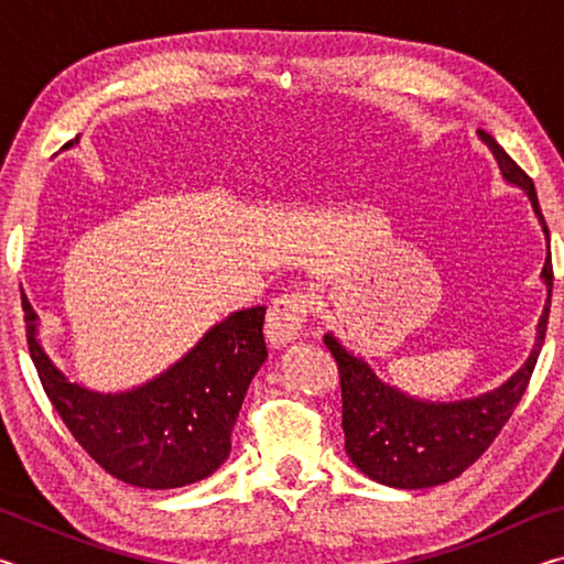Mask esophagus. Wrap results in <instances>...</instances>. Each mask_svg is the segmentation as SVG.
Masks as SVG:
<instances>
[{
  "instance_id": "1",
  "label": "esophagus",
  "mask_w": 564,
  "mask_h": 564,
  "mask_svg": "<svg viewBox=\"0 0 564 564\" xmlns=\"http://www.w3.org/2000/svg\"><path fill=\"white\" fill-rule=\"evenodd\" d=\"M313 301L308 293L289 291L279 295L265 316V336L273 346H285V343L299 336L303 323L308 321Z\"/></svg>"
}]
</instances>
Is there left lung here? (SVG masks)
<instances>
[{"label": "left lung", "instance_id": "8db88e82", "mask_svg": "<svg viewBox=\"0 0 564 564\" xmlns=\"http://www.w3.org/2000/svg\"><path fill=\"white\" fill-rule=\"evenodd\" d=\"M480 137L492 149L502 176L528 191L534 214L550 241L532 178L514 164L490 133L480 131ZM542 279L547 283L550 295L538 326V343L528 362L502 388L475 400H463V403H420L408 398L400 390L380 383L366 362L352 358L336 338L326 336V346L336 358L340 376V425L346 433V453L360 473L390 488L420 490L453 480L477 463V457L495 443L518 408L528 390L542 343H545L552 299V256H547Z\"/></svg>", "mask_w": 564, "mask_h": 564}]
</instances>
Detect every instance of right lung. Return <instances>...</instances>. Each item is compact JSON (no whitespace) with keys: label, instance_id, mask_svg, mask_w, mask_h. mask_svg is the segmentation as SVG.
<instances>
[{"label":"right lung","instance_id":"obj_1","mask_svg":"<svg viewBox=\"0 0 564 564\" xmlns=\"http://www.w3.org/2000/svg\"><path fill=\"white\" fill-rule=\"evenodd\" d=\"M22 308L46 398L74 441L111 477L133 488L171 490L204 480L226 460L248 383L265 360L263 305L234 313L164 376L117 395L69 383L36 343V313L26 295Z\"/></svg>","mask_w":564,"mask_h":564}]
</instances>
